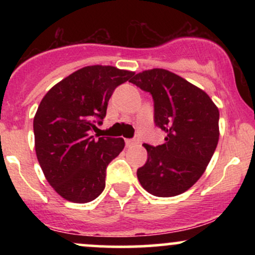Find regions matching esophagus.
I'll return each instance as SVG.
<instances>
[{
	"mask_svg": "<svg viewBox=\"0 0 255 255\" xmlns=\"http://www.w3.org/2000/svg\"><path fill=\"white\" fill-rule=\"evenodd\" d=\"M139 141H140L139 137H134V139H127V140H126V145H127L128 147H130V146L139 144Z\"/></svg>",
	"mask_w": 255,
	"mask_h": 255,
	"instance_id": "obj_1",
	"label": "esophagus"
}]
</instances>
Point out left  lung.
<instances>
[{
	"label": "left lung",
	"instance_id": "8db88e82",
	"mask_svg": "<svg viewBox=\"0 0 255 255\" xmlns=\"http://www.w3.org/2000/svg\"><path fill=\"white\" fill-rule=\"evenodd\" d=\"M129 83L151 93L154 124L166 133L164 144H144L147 160L136 171L140 184L160 198L188 191L217 147L218 108L205 91L166 69L137 73Z\"/></svg>",
	"mask_w": 255,
	"mask_h": 255
}]
</instances>
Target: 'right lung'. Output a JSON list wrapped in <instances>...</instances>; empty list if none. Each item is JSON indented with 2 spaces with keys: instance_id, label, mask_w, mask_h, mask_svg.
I'll use <instances>...</instances> for the list:
<instances>
[{
  "instance_id": "add662e5",
  "label": "right lung",
  "mask_w": 255,
  "mask_h": 255,
  "mask_svg": "<svg viewBox=\"0 0 255 255\" xmlns=\"http://www.w3.org/2000/svg\"><path fill=\"white\" fill-rule=\"evenodd\" d=\"M134 73L113 66H87L44 96L33 119L37 159L48 182L72 203L95 200L105 187L107 166L124 150L122 137H98L114 90Z\"/></svg>"
}]
</instances>
